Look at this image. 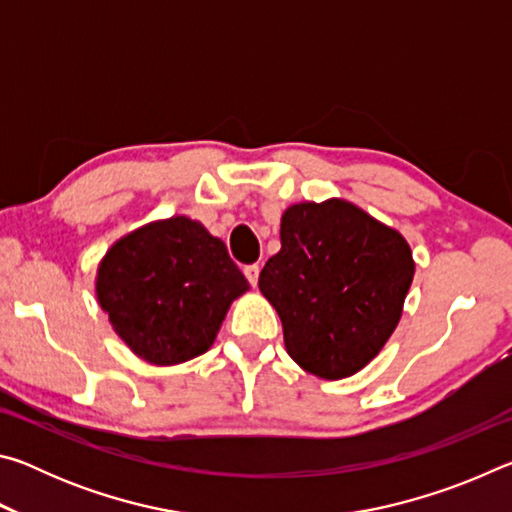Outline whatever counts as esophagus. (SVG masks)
<instances>
[{"label":"esophagus","instance_id":"1","mask_svg":"<svg viewBox=\"0 0 512 512\" xmlns=\"http://www.w3.org/2000/svg\"><path fill=\"white\" fill-rule=\"evenodd\" d=\"M244 275L248 277V282L253 284V287H257V280H259V264H248L244 268Z\"/></svg>","mask_w":512,"mask_h":512}]
</instances>
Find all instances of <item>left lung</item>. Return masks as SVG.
I'll return each instance as SVG.
<instances>
[{"label": "left lung", "instance_id": "8db88e82", "mask_svg": "<svg viewBox=\"0 0 512 512\" xmlns=\"http://www.w3.org/2000/svg\"><path fill=\"white\" fill-rule=\"evenodd\" d=\"M280 253L259 273L284 348L320 379L357 375L400 323L415 262L391 225L345 198L284 210Z\"/></svg>", "mask_w": 512, "mask_h": 512}]
</instances>
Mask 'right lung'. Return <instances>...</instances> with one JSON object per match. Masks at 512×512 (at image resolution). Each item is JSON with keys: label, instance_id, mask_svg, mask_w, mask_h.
Masks as SVG:
<instances>
[{"label": "right lung", "instance_id": "add662e5", "mask_svg": "<svg viewBox=\"0 0 512 512\" xmlns=\"http://www.w3.org/2000/svg\"><path fill=\"white\" fill-rule=\"evenodd\" d=\"M248 289L223 241L185 214L117 239L94 277L110 327L151 366H178L205 354L230 305Z\"/></svg>", "mask_w": 512, "mask_h": 512}]
</instances>
